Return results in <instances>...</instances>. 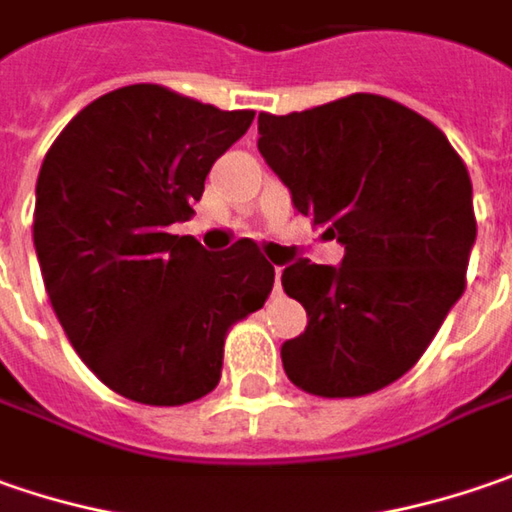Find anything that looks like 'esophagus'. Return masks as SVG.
Returning a JSON list of instances; mask_svg holds the SVG:
<instances>
[{
	"label": "esophagus",
	"mask_w": 512,
	"mask_h": 512,
	"mask_svg": "<svg viewBox=\"0 0 512 512\" xmlns=\"http://www.w3.org/2000/svg\"><path fill=\"white\" fill-rule=\"evenodd\" d=\"M280 275H283V266H275V292L280 295Z\"/></svg>",
	"instance_id": "esophagus-1"
}]
</instances>
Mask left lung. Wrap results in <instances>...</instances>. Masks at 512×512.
Instances as JSON below:
<instances>
[{
    "instance_id": "obj_1",
    "label": "left lung",
    "mask_w": 512,
    "mask_h": 512,
    "mask_svg": "<svg viewBox=\"0 0 512 512\" xmlns=\"http://www.w3.org/2000/svg\"><path fill=\"white\" fill-rule=\"evenodd\" d=\"M257 148L341 266L298 257L283 289L306 332L280 346L289 381L321 398H358L424 355L464 292L476 243L473 183L427 117L378 94L260 114Z\"/></svg>"
}]
</instances>
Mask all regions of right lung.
<instances>
[{
  "mask_svg": "<svg viewBox=\"0 0 512 512\" xmlns=\"http://www.w3.org/2000/svg\"><path fill=\"white\" fill-rule=\"evenodd\" d=\"M252 120L140 82L85 105L42 160L34 246L45 292L88 369L137 404L209 395L229 329L272 292L275 266L255 240L212 255L171 234Z\"/></svg>",
  "mask_w": 512,
  "mask_h": 512,
  "instance_id": "obj_1",
  "label": "right lung"
}]
</instances>
